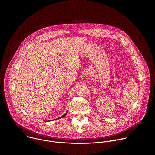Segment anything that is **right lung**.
I'll use <instances>...</instances> for the list:
<instances>
[{
  "instance_id": "1",
  "label": "right lung",
  "mask_w": 155,
  "mask_h": 155,
  "mask_svg": "<svg viewBox=\"0 0 155 155\" xmlns=\"http://www.w3.org/2000/svg\"><path fill=\"white\" fill-rule=\"evenodd\" d=\"M66 114H67V113H65V114H64V115H63L62 117H59V118H57V119H56V120H58V119H59V118H63V117H64L65 116V115H66ZM54 120H55V119H54Z\"/></svg>"
}]
</instances>
